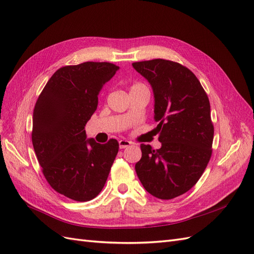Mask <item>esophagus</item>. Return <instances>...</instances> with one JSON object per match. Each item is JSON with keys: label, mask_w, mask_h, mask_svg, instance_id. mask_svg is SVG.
Instances as JSON below:
<instances>
[{"label": "esophagus", "mask_w": 254, "mask_h": 254, "mask_svg": "<svg viewBox=\"0 0 254 254\" xmlns=\"http://www.w3.org/2000/svg\"><path fill=\"white\" fill-rule=\"evenodd\" d=\"M119 144H120V148L121 149H124L126 147H129L130 145H131L132 143L130 141H127V140H120L119 141Z\"/></svg>", "instance_id": "34e87169"}]
</instances>
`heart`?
<instances>
[{"instance_id": "heart-1", "label": "heart", "mask_w": 254, "mask_h": 254, "mask_svg": "<svg viewBox=\"0 0 254 254\" xmlns=\"http://www.w3.org/2000/svg\"><path fill=\"white\" fill-rule=\"evenodd\" d=\"M142 87H145L143 83H135V84H133V86L131 87V89H132V88H142ZM145 88H146V87H145Z\"/></svg>"}]
</instances>
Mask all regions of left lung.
Returning a JSON list of instances; mask_svg holds the SVG:
<instances>
[{
    "mask_svg": "<svg viewBox=\"0 0 254 254\" xmlns=\"http://www.w3.org/2000/svg\"><path fill=\"white\" fill-rule=\"evenodd\" d=\"M151 84L160 149L141 144L135 172L149 194L173 199L193 188L212 156L214 126L200 81L190 68L165 59L133 63Z\"/></svg>",
    "mask_w": 254,
    "mask_h": 254,
    "instance_id": "obj_1",
    "label": "left lung"
}]
</instances>
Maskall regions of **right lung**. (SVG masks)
<instances>
[{"label":"right lung","mask_w":254,"mask_h":254,"mask_svg":"<svg viewBox=\"0 0 254 254\" xmlns=\"http://www.w3.org/2000/svg\"><path fill=\"white\" fill-rule=\"evenodd\" d=\"M119 68L94 61L60 67L35 105L32 141L43 176L53 190L75 201L101 193L119 152L117 140H86L84 130L99 92Z\"/></svg>","instance_id":"add662e5"}]
</instances>
